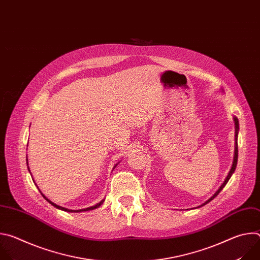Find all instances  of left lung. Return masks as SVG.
<instances>
[{"instance_id": "obj_1", "label": "left lung", "mask_w": 260, "mask_h": 260, "mask_svg": "<svg viewBox=\"0 0 260 260\" xmlns=\"http://www.w3.org/2000/svg\"><path fill=\"white\" fill-rule=\"evenodd\" d=\"M234 121H235V155H234V161H233V166H232V168H231V171L229 172V175L226 176V178H225V180H224V182L221 184V186L218 188V190L208 200V201H206L204 204H202L201 206H199V207H196L194 209H198V208H201V207H203V206H205V205H207L208 203H210L212 200H214L218 194H219V192L224 188V186L225 185L228 184V182H229V180L231 179V177L233 176V174L235 173V171H236V168H237V164H238V134H239V119L236 117V116H234Z\"/></svg>"}]
</instances>
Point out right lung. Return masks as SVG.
<instances>
[{
    "label": "right lung",
    "instance_id": "1",
    "mask_svg": "<svg viewBox=\"0 0 260 260\" xmlns=\"http://www.w3.org/2000/svg\"><path fill=\"white\" fill-rule=\"evenodd\" d=\"M119 164V162H118ZM118 164H116L115 166H114V168L113 169H115L116 168V166L118 165ZM26 165H28V162H27V155H26ZM28 169V172H29V168H27ZM38 187V186H37ZM40 190V189H39ZM41 192V191H40ZM41 194L43 196V198L49 203V204H51L54 208H56V209H59V210H61V211H66V212H70V213H79V212H86V211H90V210H94V209H96V208H100L101 207V205H103V203L105 202V200H103V201H101L100 203H98L96 205H94V206H92V207H88V208H85V209H80V210H71V209H67V208H63V207H60V206H58V205H56V204H54L53 202H51L50 200H48L42 192H41Z\"/></svg>",
    "mask_w": 260,
    "mask_h": 260
}]
</instances>
